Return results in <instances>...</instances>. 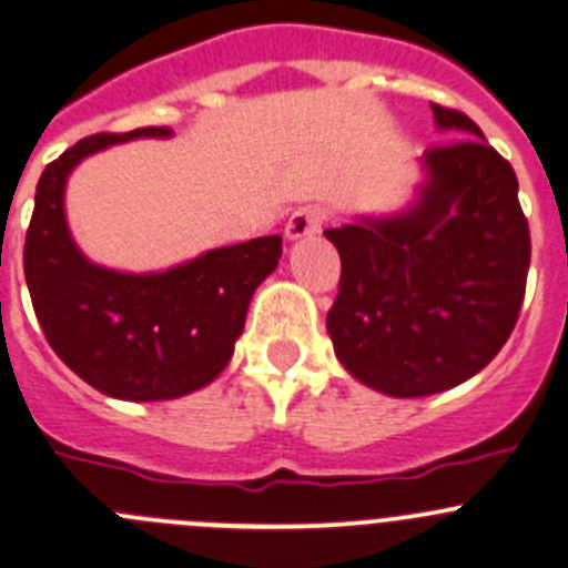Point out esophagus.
Wrapping results in <instances>:
<instances>
[{
    "mask_svg": "<svg viewBox=\"0 0 568 568\" xmlns=\"http://www.w3.org/2000/svg\"><path fill=\"white\" fill-rule=\"evenodd\" d=\"M325 219H327V210L323 204H303V207H297L295 213L290 215V221H286L284 226V235L290 237V241L317 235L320 226L325 224Z\"/></svg>",
    "mask_w": 568,
    "mask_h": 568,
    "instance_id": "34e87169",
    "label": "esophagus"
}]
</instances>
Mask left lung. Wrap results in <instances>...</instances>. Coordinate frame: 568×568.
<instances>
[{
  "mask_svg": "<svg viewBox=\"0 0 568 568\" xmlns=\"http://www.w3.org/2000/svg\"><path fill=\"white\" fill-rule=\"evenodd\" d=\"M459 133L424 153L418 204L396 219L325 230L342 256L327 333L355 379L388 396H429L478 374L517 325L530 230L517 174L476 122L432 103Z\"/></svg>",
  "mask_w": 568,
  "mask_h": 568,
  "instance_id": "obj_1",
  "label": "left lung"
}]
</instances>
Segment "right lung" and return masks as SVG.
Segmentation results:
<instances>
[{
  "instance_id": "obj_1",
  "label": "right lung",
  "mask_w": 568,
  "mask_h": 568,
  "mask_svg": "<svg viewBox=\"0 0 568 568\" xmlns=\"http://www.w3.org/2000/svg\"><path fill=\"white\" fill-rule=\"evenodd\" d=\"M136 136H169V128L95 133L43 169L23 276L51 349L84 383L114 399H178L230 364L251 295L276 271L282 237L226 245L148 276L92 265L68 232L65 180L81 158Z\"/></svg>"
}]
</instances>
